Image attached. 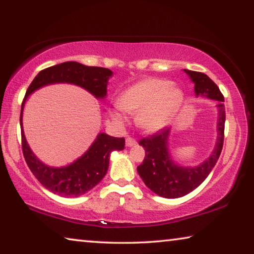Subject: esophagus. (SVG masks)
Segmentation results:
<instances>
[{
  "instance_id": "obj_1",
  "label": "esophagus",
  "mask_w": 254,
  "mask_h": 254,
  "mask_svg": "<svg viewBox=\"0 0 254 254\" xmlns=\"http://www.w3.org/2000/svg\"><path fill=\"white\" fill-rule=\"evenodd\" d=\"M126 143H127V147H132V145L136 144V140L134 139V137L127 136V140H126Z\"/></svg>"
}]
</instances>
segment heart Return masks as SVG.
<instances>
[{
	"instance_id": "heart-1",
	"label": "heart",
	"mask_w": 254,
	"mask_h": 254,
	"mask_svg": "<svg viewBox=\"0 0 254 254\" xmlns=\"http://www.w3.org/2000/svg\"><path fill=\"white\" fill-rule=\"evenodd\" d=\"M183 100L177 86L160 78H145L127 88L118 98V106L128 114H136V123L145 131H157L166 126ZM117 123L123 115L112 112Z\"/></svg>"
}]
</instances>
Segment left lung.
I'll return each mask as SVG.
<instances>
[{
	"mask_svg": "<svg viewBox=\"0 0 254 254\" xmlns=\"http://www.w3.org/2000/svg\"><path fill=\"white\" fill-rule=\"evenodd\" d=\"M195 83L196 95L206 96L218 103V123H217V143L215 150L207 160L201 165L189 168L176 165L171 160L168 151V141L170 127L162 128L161 131L140 140L139 144L145 150V157L142 163L137 166V173L142 178L147 187L153 192L166 198H178L194 190L204 182L206 177L216 165L220 158L224 142L225 127V106L224 96L217 85L209 77L200 71L185 69Z\"/></svg>",
	"mask_w": 254,
	"mask_h": 254,
	"instance_id": "left-lung-1",
	"label": "left lung"
}]
</instances>
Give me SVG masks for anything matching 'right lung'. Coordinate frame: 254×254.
I'll use <instances>...</instances> for the list:
<instances>
[{"instance_id": "right-lung-1", "label": "right lung", "mask_w": 254, "mask_h": 254, "mask_svg": "<svg viewBox=\"0 0 254 254\" xmlns=\"http://www.w3.org/2000/svg\"><path fill=\"white\" fill-rule=\"evenodd\" d=\"M112 71L103 67H91L76 62H66L42 69L27 89L20 114L22 127V110L27 97L42 86L55 83H70L87 89L97 98L106 95L107 80ZM22 152L28 167L42 186L54 194L64 197H77L84 195L104 178L109 169L110 154L113 150H123L124 137H114L100 133L87 151L75 162L63 168H51L39 161L29 148L21 128Z\"/></svg>"}]
</instances>
